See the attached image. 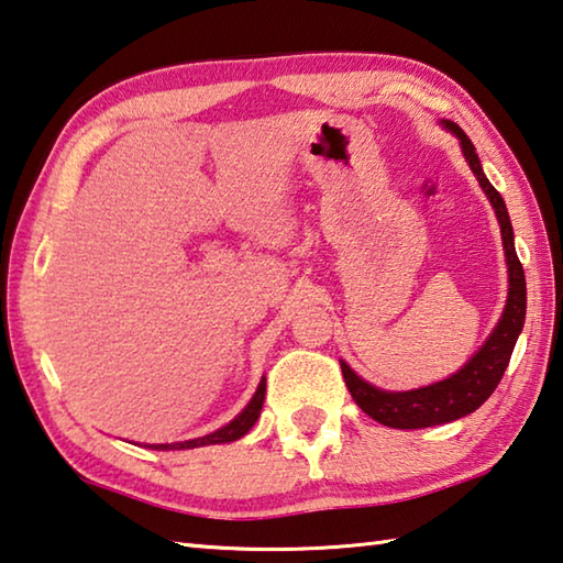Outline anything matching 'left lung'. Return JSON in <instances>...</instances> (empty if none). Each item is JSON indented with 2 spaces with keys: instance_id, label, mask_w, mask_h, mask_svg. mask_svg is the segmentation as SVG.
Here are the masks:
<instances>
[{
  "instance_id": "obj_1",
  "label": "left lung",
  "mask_w": 563,
  "mask_h": 563,
  "mask_svg": "<svg viewBox=\"0 0 563 563\" xmlns=\"http://www.w3.org/2000/svg\"><path fill=\"white\" fill-rule=\"evenodd\" d=\"M445 128H451L460 137V145H463L470 169L475 172L479 187L485 189V194L495 207L499 229H503V243H505V255L509 265V295H507V308L503 312V320L497 322L495 332L489 334V340L479 346V352L463 366V369L445 382H438L426 388H416V391L391 394L366 384L350 369V366L340 362L344 384L350 388L356 406H360L366 416H372L374 421H379L388 428H401V431L441 426L477 411V408L493 396L497 384L503 382V374L509 364V356H512L517 336L522 332L525 314H527L525 271H522V263L517 258L512 221H509L505 201L493 184L487 181L483 167H479V159L475 155L473 142H470L465 132L460 130L455 122H445Z\"/></svg>"
}]
</instances>
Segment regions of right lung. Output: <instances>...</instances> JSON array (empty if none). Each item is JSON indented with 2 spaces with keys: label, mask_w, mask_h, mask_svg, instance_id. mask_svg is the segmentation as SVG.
I'll use <instances>...</instances> for the list:
<instances>
[{
  "label": "right lung",
  "mask_w": 563,
  "mask_h": 563,
  "mask_svg": "<svg viewBox=\"0 0 563 563\" xmlns=\"http://www.w3.org/2000/svg\"><path fill=\"white\" fill-rule=\"evenodd\" d=\"M263 398H265V379L261 382L258 391L251 398V404L243 408V411L233 418L229 426L219 428L217 433L211 435H203V438H194V441H184V443H169V445H152L157 448V451H189V448H201V445H213V443H231V441H239L241 435H246L253 423L258 421L261 416V408H263Z\"/></svg>",
  "instance_id": "right-lung-1"
}]
</instances>
